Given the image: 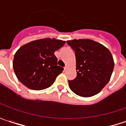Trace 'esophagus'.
<instances>
[{"label":"esophagus","mask_w":126,"mask_h":126,"mask_svg":"<svg viewBox=\"0 0 126 126\" xmlns=\"http://www.w3.org/2000/svg\"><path fill=\"white\" fill-rule=\"evenodd\" d=\"M64 70H67V65H65V67H64Z\"/></svg>","instance_id":"esophagus-1"}]
</instances>
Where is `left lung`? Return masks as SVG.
<instances>
[{
	"mask_svg": "<svg viewBox=\"0 0 126 126\" xmlns=\"http://www.w3.org/2000/svg\"><path fill=\"white\" fill-rule=\"evenodd\" d=\"M75 51L77 77L69 87L81 97H91L101 91L110 79L114 67L113 56L105 46L89 39L67 41Z\"/></svg>",
	"mask_w": 126,
	"mask_h": 126,
	"instance_id": "left-lung-1",
	"label": "left lung"
}]
</instances>
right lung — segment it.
<instances>
[{
	"label": "right lung",
	"mask_w": 126,
	"mask_h": 126,
	"mask_svg": "<svg viewBox=\"0 0 126 126\" xmlns=\"http://www.w3.org/2000/svg\"><path fill=\"white\" fill-rule=\"evenodd\" d=\"M65 44L55 38H45L21 47L14 56L13 68L18 79L28 89H45L53 84L63 70L57 65L54 52Z\"/></svg>",
	"instance_id": "right-lung-1"
}]
</instances>
